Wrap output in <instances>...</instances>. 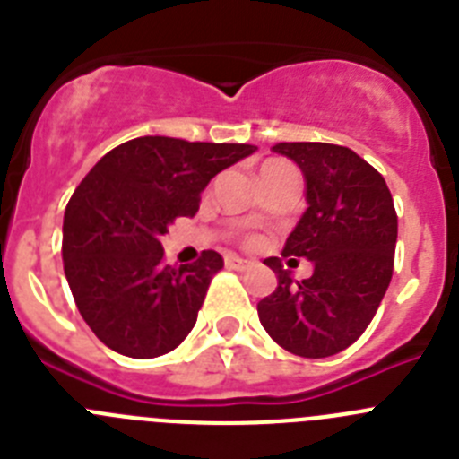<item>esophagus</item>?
<instances>
[{"instance_id": "34e87169", "label": "esophagus", "mask_w": 459, "mask_h": 459, "mask_svg": "<svg viewBox=\"0 0 459 459\" xmlns=\"http://www.w3.org/2000/svg\"><path fill=\"white\" fill-rule=\"evenodd\" d=\"M225 266H227V269L243 271V269H248V266H250V262H248V259H241V257H237V255H227V257H225Z\"/></svg>"}]
</instances>
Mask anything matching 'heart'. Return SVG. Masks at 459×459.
Returning <instances> with one entry per match:
<instances>
[{
  "label": "heart",
  "instance_id": "heart-1",
  "mask_svg": "<svg viewBox=\"0 0 459 459\" xmlns=\"http://www.w3.org/2000/svg\"><path fill=\"white\" fill-rule=\"evenodd\" d=\"M269 163H275V160H269ZM269 163H264V165H269Z\"/></svg>",
  "mask_w": 459,
  "mask_h": 459
}]
</instances>
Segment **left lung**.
<instances>
[{
    "mask_svg": "<svg viewBox=\"0 0 459 459\" xmlns=\"http://www.w3.org/2000/svg\"><path fill=\"white\" fill-rule=\"evenodd\" d=\"M273 152L299 165L307 202L282 257H306L315 269L299 282L282 259H264L278 287L257 303L259 322L282 350L326 359L360 338L386 294L397 241L395 206L384 177L351 149L280 142Z\"/></svg>",
    "mask_w": 459,
    "mask_h": 459,
    "instance_id": "left-lung-1",
    "label": "left lung"
}]
</instances>
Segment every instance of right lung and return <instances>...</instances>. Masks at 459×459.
Wrapping results in <instances>:
<instances>
[{"mask_svg": "<svg viewBox=\"0 0 459 459\" xmlns=\"http://www.w3.org/2000/svg\"><path fill=\"white\" fill-rule=\"evenodd\" d=\"M255 149L147 135L89 169L64 213L62 257L75 306L105 347L156 359L193 331L222 257L204 250L172 269L160 237L177 218H193L209 181Z\"/></svg>", "mask_w": 459, "mask_h": 459, "instance_id": "add662e5", "label": "right lung"}]
</instances>
